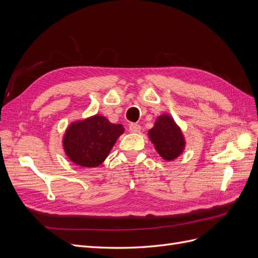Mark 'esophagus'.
<instances>
[{
	"instance_id": "obj_1",
	"label": "esophagus",
	"mask_w": 258,
	"mask_h": 258,
	"mask_svg": "<svg viewBox=\"0 0 258 258\" xmlns=\"http://www.w3.org/2000/svg\"><path fill=\"white\" fill-rule=\"evenodd\" d=\"M140 130H141V126L138 123H131L129 126V131L132 132V134H138Z\"/></svg>"
}]
</instances>
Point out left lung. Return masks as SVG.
Masks as SVG:
<instances>
[{
    "instance_id": "8db88e82",
    "label": "left lung",
    "mask_w": 258,
    "mask_h": 258,
    "mask_svg": "<svg viewBox=\"0 0 258 258\" xmlns=\"http://www.w3.org/2000/svg\"><path fill=\"white\" fill-rule=\"evenodd\" d=\"M147 136L156 152L166 161H173L185 150L186 140L181 127L169 114H161L155 120L154 127L148 130Z\"/></svg>"
}]
</instances>
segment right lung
<instances>
[{
  "label": "right lung",
  "instance_id": "add662e5",
  "mask_svg": "<svg viewBox=\"0 0 258 258\" xmlns=\"http://www.w3.org/2000/svg\"><path fill=\"white\" fill-rule=\"evenodd\" d=\"M123 132L122 124L112 123L105 116L96 114L70 123L62 137V147L75 165L97 168Z\"/></svg>",
  "mask_w": 258,
  "mask_h": 258
}]
</instances>
